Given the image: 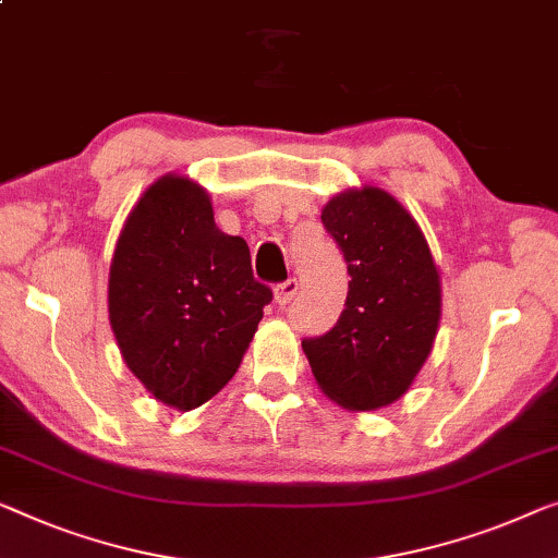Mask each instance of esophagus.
<instances>
[{"label": "esophagus", "mask_w": 558, "mask_h": 558, "mask_svg": "<svg viewBox=\"0 0 558 558\" xmlns=\"http://www.w3.org/2000/svg\"><path fill=\"white\" fill-rule=\"evenodd\" d=\"M296 289H299L296 279L281 281V284L274 287V299H277V304H289L292 302V296L296 294Z\"/></svg>", "instance_id": "obj_1"}]
</instances>
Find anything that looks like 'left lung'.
<instances>
[{
    "mask_svg": "<svg viewBox=\"0 0 558 558\" xmlns=\"http://www.w3.org/2000/svg\"><path fill=\"white\" fill-rule=\"evenodd\" d=\"M322 223L342 248L350 289L337 325L302 339L322 392L347 410H377L408 392L440 325V274L430 246L390 193H337Z\"/></svg>",
    "mask_w": 558,
    "mask_h": 558,
    "instance_id": "left-lung-1",
    "label": "left lung"
}]
</instances>
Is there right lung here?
I'll return each instance as SVG.
<instances>
[{
  "label": "right lung",
  "mask_w": 558,
  "mask_h": 558,
  "mask_svg": "<svg viewBox=\"0 0 558 558\" xmlns=\"http://www.w3.org/2000/svg\"><path fill=\"white\" fill-rule=\"evenodd\" d=\"M269 302L208 193L160 175L125 219L108 279L112 335L145 390L181 413L204 405L236 375Z\"/></svg>",
  "instance_id": "right-lung-1"
}]
</instances>
